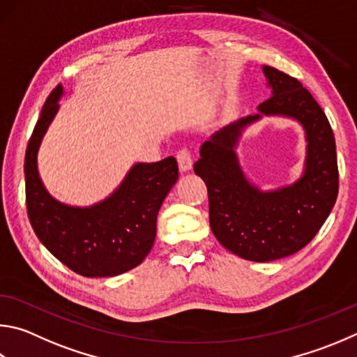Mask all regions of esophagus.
Here are the masks:
<instances>
[{"instance_id": "34e87169", "label": "esophagus", "mask_w": 357, "mask_h": 357, "mask_svg": "<svg viewBox=\"0 0 357 357\" xmlns=\"http://www.w3.org/2000/svg\"><path fill=\"white\" fill-rule=\"evenodd\" d=\"M176 159L179 164V170L181 172H189L192 168V154L187 148H183L176 153Z\"/></svg>"}]
</instances>
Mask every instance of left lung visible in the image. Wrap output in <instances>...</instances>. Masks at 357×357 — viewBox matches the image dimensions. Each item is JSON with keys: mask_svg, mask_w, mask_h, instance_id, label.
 <instances>
[{"mask_svg": "<svg viewBox=\"0 0 357 357\" xmlns=\"http://www.w3.org/2000/svg\"><path fill=\"white\" fill-rule=\"evenodd\" d=\"M271 89L256 115L229 123L201 145L193 170L209 195V222L217 241L246 261L270 262L304 248L331 213L339 193L335 140L323 109L303 84L264 66ZM262 114L296 119L307 134L303 176L291 186L262 192L245 179L235 146L243 129Z\"/></svg>", "mask_w": 357, "mask_h": 357, "instance_id": "obj_1", "label": "left lung"}]
</instances>
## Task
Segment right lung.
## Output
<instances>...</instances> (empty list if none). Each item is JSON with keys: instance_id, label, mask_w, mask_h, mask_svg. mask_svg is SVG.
<instances>
[{"instance_id": "obj_1", "label": "right lung", "mask_w": 357, "mask_h": 357, "mask_svg": "<svg viewBox=\"0 0 357 357\" xmlns=\"http://www.w3.org/2000/svg\"><path fill=\"white\" fill-rule=\"evenodd\" d=\"M63 87L45 101L24 156L26 207L32 229L47 250L77 275L107 278L129 271L148 256L156 238V220L168 192L178 181L173 156L154 164H135L111 197L90 207L54 199L45 189L37 153L59 111Z\"/></svg>"}]
</instances>
